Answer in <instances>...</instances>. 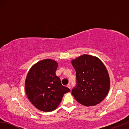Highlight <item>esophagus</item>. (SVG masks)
<instances>
[{
  "label": "esophagus",
  "instance_id": "1",
  "mask_svg": "<svg viewBox=\"0 0 129 129\" xmlns=\"http://www.w3.org/2000/svg\"><path fill=\"white\" fill-rule=\"evenodd\" d=\"M67 87H68L69 88V89H71V86H70V84L68 85H67Z\"/></svg>",
  "mask_w": 129,
  "mask_h": 129
}]
</instances>
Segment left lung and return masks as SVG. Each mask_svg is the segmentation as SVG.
Masks as SVG:
<instances>
[{
    "instance_id": "8db88e82",
    "label": "left lung",
    "mask_w": 129,
    "mask_h": 129,
    "mask_svg": "<svg viewBox=\"0 0 129 129\" xmlns=\"http://www.w3.org/2000/svg\"><path fill=\"white\" fill-rule=\"evenodd\" d=\"M76 71V86L72 95L80 104L95 106L109 92L110 79L105 65L96 56L83 54L71 61Z\"/></svg>"
}]
</instances>
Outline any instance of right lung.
<instances>
[{
    "label": "right lung",
    "instance_id": "right-lung-1",
    "mask_svg": "<svg viewBox=\"0 0 129 129\" xmlns=\"http://www.w3.org/2000/svg\"><path fill=\"white\" fill-rule=\"evenodd\" d=\"M58 63L46 59L37 62L31 67L25 80L26 95L36 108L43 112L55 109L65 93L70 89L61 85L55 71Z\"/></svg>",
    "mask_w": 129,
    "mask_h": 129
}]
</instances>
